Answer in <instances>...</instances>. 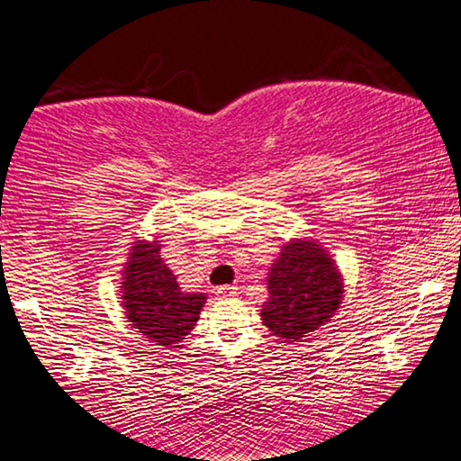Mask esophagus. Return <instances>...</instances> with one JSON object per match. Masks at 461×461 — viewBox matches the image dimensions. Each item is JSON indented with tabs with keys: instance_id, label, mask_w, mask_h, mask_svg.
Masks as SVG:
<instances>
[{
	"instance_id": "34e87169",
	"label": "esophagus",
	"mask_w": 461,
	"mask_h": 461,
	"mask_svg": "<svg viewBox=\"0 0 461 461\" xmlns=\"http://www.w3.org/2000/svg\"><path fill=\"white\" fill-rule=\"evenodd\" d=\"M217 296H236L238 294V286H219L215 290Z\"/></svg>"
}]
</instances>
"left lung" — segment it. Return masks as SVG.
Instances as JSON below:
<instances>
[{"instance_id":"obj_1","label":"left lung","mask_w":461,"mask_h":461,"mask_svg":"<svg viewBox=\"0 0 461 461\" xmlns=\"http://www.w3.org/2000/svg\"><path fill=\"white\" fill-rule=\"evenodd\" d=\"M263 323L286 342L301 340L330 321L342 298L332 258L315 242H290L269 271Z\"/></svg>"}]
</instances>
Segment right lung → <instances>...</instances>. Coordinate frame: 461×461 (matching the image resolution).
Returning a JSON list of instances; mask_svg holds the SVG:
<instances>
[{
    "label": "right lung",
    "mask_w": 461,
    "mask_h": 461,
    "mask_svg": "<svg viewBox=\"0 0 461 461\" xmlns=\"http://www.w3.org/2000/svg\"><path fill=\"white\" fill-rule=\"evenodd\" d=\"M131 250L121 286L129 321L160 347L177 345L196 326L206 296L181 293L157 242H138Z\"/></svg>",
    "instance_id": "add662e5"
}]
</instances>
